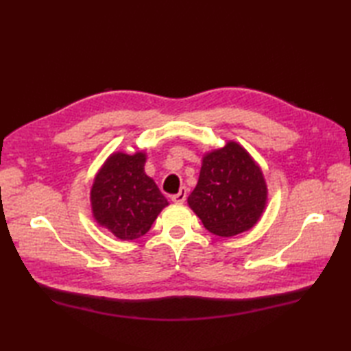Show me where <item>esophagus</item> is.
I'll list each match as a JSON object with an SVG mask.
<instances>
[{
  "mask_svg": "<svg viewBox=\"0 0 351 351\" xmlns=\"http://www.w3.org/2000/svg\"><path fill=\"white\" fill-rule=\"evenodd\" d=\"M185 199H187V189L182 187L180 191L176 193V195L171 196V200H173L175 204H184Z\"/></svg>",
  "mask_w": 351,
  "mask_h": 351,
  "instance_id": "1",
  "label": "esophagus"
}]
</instances>
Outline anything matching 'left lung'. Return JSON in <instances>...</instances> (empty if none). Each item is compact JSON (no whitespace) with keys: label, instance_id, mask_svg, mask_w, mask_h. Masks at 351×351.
<instances>
[{"label":"left lung","instance_id":"obj_1","mask_svg":"<svg viewBox=\"0 0 351 351\" xmlns=\"http://www.w3.org/2000/svg\"><path fill=\"white\" fill-rule=\"evenodd\" d=\"M189 206L211 234L230 238L252 229L268 204V187L259 164L238 141L208 151Z\"/></svg>","mask_w":351,"mask_h":351}]
</instances>
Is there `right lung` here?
Instances as JSON below:
<instances>
[{
    "label": "right lung",
    "mask_w": 351,
    "mask_h": 351,
    "mask_svg": "<svg viewBox=\"0 0 351 351\" xmlns=\"http://www.w3.org/2000/svg\"><path fill=\"white\" fill-rule=\"evenodd\" d=\"M147 154L114 151L96 171L90 189L92 217L122 241L137 240L169 205L146 175Z\"/></svg>",
    "instance_id": "right-lung-1"
}]
</instances>
